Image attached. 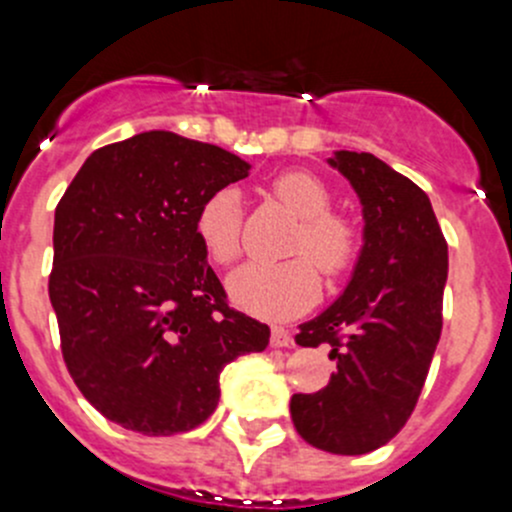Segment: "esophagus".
I'll return each mask as SVG.
<instances>
[{
  "label": "esophagus",
  "instance_id": "esophagus-1",
  "mask_svg": "<svg viewBox=\"0 0 512 512\" xmlns=\"http://www.w3.org/2000/svg\"><path fill=\"white\" fill-rule=\"evenodd\" d=\"M270 344H272V347H275V349H285V347H294V339H292V334L287 332V329L275 327V329H272Z\"/></svg>",
  "mask_w": 512,
  "mask_h": 512
}]
</instances>
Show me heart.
Listing matches in <instances>:
<instances>
[{
    "instance_id": "1",
    "label": "heart",
    "mask_w": 512,
    "mask_h": 512,
    "mask_svg": "<svg viewBox=\"0 0 512 512\" xmlns=\"http://www.w3.org/2000/svg\"><path fill=\"white\" fill-rule=\"evenodd\" d=\"M272 193L299 220L285 262H247L227 277V294L247 314L260 319H292L319 297V271L339 277L354 265L359 232L344 215L332 213V193L317 175L287 170L272 180ZM198 237L218 265H230L242 252V198L235 188H220L200 205ZM313 257L309 261L306 255ZM318 265L314 266L313 262Z\"/></svg>"
}]
</instances>
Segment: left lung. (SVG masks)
I'll return each mask as SVG.
<instances>
[{
    "label": "left lung",
    "instance_id": "left-lung-1",
    "mask_svg": "<svg viewBox=\"0 0 512 512\" xmlns=\"http://www.w3.org/2000/svg\"><path fill=\"white\" fill-rule=\"evenodd\" d=\"M352 183L364 245L352 280L322 314L299 324V347L329 344L337 371L317 394L289 401L309 446L361 456L404 428L441 339L448 245L431 200L371 153L327 160Z\"/></svg>",
    "mask_w": 512,
    "mask_h": 512
}]
</instances>
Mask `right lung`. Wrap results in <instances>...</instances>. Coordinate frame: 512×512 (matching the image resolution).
<instances>
[{
	"instance_id": "1",
	"label": "right lung",
	"mask_w": 512,
	"mask_h": 512,
	"mask_svg": "<svg viewBox=\"0 0 512 512\" xmlns=\"http://www.w3.org/2000/svg\"><path fill=\"white\" fill-rule=\"evenodd\" d=\"M250 163L148 131L86 158L54 215L49 299L66 369L96 411L143 436L200 426L220 371L270 327L227 307L198 237L200 205Z\"/></svg>"
}]
</instances>
